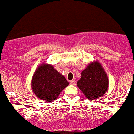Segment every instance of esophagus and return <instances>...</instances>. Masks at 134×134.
Masks as SVG:
<instances>
[{
  "instance_id": "obj_1",
  "label": "esophagus",
  "mask_w": 134,
  "mask_h": 134,
  "mask_svg": "<svg viewBox=\"0 0 134 134\" xmlns=\"http://www.w3.org/2000/svg\"><path fill=\"white\" fill-rule=\"evenodd\" d=\"M70 85H75L76 82H75V80H70Z\"/></svg>"
}]
</instances>
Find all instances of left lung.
<instances>
[{
  "mask_svg": "<svg viewBox=\"0 0 134 134\" xmlns=\"http://www.w3.org/2000/svg\"><path fill=\"white\" fill-rule=\"evenodd\" d=\"M109 79L104 68L97 60L88 64L81 73L77 86L87 99L92 100L102 97L109 88Z\"/></svg>",
  "mask_w": 134,
  "mask_h": 134,
  "instance_id": "obj_1",
  "label": "left lung"
}]
</instances>
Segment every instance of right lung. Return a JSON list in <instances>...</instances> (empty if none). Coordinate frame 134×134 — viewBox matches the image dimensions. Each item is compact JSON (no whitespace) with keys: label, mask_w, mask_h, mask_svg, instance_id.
<instances>
[{"label":"right lung","mask_w":134,"mask_h":134,"mask_svg":"<svg viewBox=\"0 0 134 134\" xmlns=\"http://www.w3.org/2000/svg\"><path fill=\"white\" fill-rule=\"evenodd\" d=\"M69 85L65 77L51 64L43 63L36 69L31 81L35 96L46 102H52Z\"/></svg>","instance_id":"right-lung-1"}]
</instances>
